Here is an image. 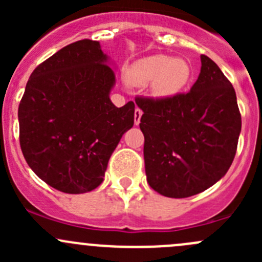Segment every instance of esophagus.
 Listing matches in <instances>:
<instances>
[{"instance_id":"obj_1","label":"esophagus","mask_w":262,"mask_h":262,"mask_svg":"<svg viewBox=\"0 0 262 262\" xmlns=\"http://www.w3.org/2000/svg\"><path fill=\"white\" fill-rule=\"evenodd\" d=\"M142 110L138 109V107H136V110H134V124L136 125H139V123H141V118H142Z\"/></svg>"}]
</instances>
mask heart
Returning a JSON list of instances; mask_svg holds the SVG:
<instances>
[{
    "label": "heart",
    "instance_id": "heart-1",
    "mask_svg": "<svg viewBox=\"0 0 262 262\" xmlns=\"http://www.w3.org/2000/svg\"><path fill=\"white\" fill-rule=\"evenodd\" d=\"M192 80L189 60L181 57L156 54L137 60L126 71L130 84L146 87L155 99L167 100L180 95Z\"/></svg>",
    "mask_w": 262,
    "mask_h": 262
}]
</instances>
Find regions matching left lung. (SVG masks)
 Returning a JSON list of instances; mask_svg holds the SVG:
<instances>
[{
	"mask_svg": "<svg viewBox=\"0 0 262 262\" xmlns=\"http://www.w3.org/2000/svg\"><path fill=\"white\" fill-rule=\"evenodd\" d=\"M199 77L190 92L172 99H137L143 112L147 181L158 194L189 198L227 173L236 155L241 114L236 92L221 68L200 55Z\"/></svg>",
	"mask_w": 262,
	"mask_h": 262,
	"instance_id": "8db88e82",
	"label": "left lung"
}]
</instances>
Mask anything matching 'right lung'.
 <instances>
[{
    "mask_svg": "<svg viewBox=\"0 0 262 262\" xmlns=\"http://www.w3.org/2000/svg\"><path fill=\"white\" fill-rule=\"evenodd\" d=\"M112 64L99 41L82 39L38 66L26 83L17 114L21 150L36 176L62 192L96 189L134 124V102L116 107L110 100Z\"/></svg>",
    "mask_w": 262,
    "mask_h": 262,
    "instance_id": "right-lung-1",
    "label": "right lung"
}]
</instances>
